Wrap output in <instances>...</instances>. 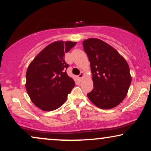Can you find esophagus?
Here are the masks:
<instances>
[{
    "label": "esophagus",
    "instance_id": "obj_1",
    "mask_svg": "<svg viewBox=\"0 0 151 151\" xmlns=\"http://www.w3.org/2000/svg\"><path fill=\"white\" fill-rule=\"evenodd\" d=\"M83 76H84V73H82V72H81V73H80L79 75H78V78H79L80 79H81V78L83 77Z\"/></svg>",
    "mask_w": 151,
    "mask_h": 151
}]
</instances>
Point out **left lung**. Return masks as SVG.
<instances>
[{"mask_svg":"<svg viewBox=\"0 0 151 151\" xmlns=\"http://www.w3.org/2000/svg\"><path fill=\"white\" fill-rule=\"evenodd\" d=\"M91 63L93 88L88 98L99 108L109 109L121 103L131 83L124 58L110 45L97 38L82 42Z\"/></svg>","mask_w":151,"mask_h":151,"instance_id":"left-lung-1","label":"left lung"}]
</instances>
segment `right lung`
I'll return each instance as SVG.
<instances>
[{
    "label": "right lung",
    "mask_w": 151,
    "mask_h": 151,
    "mask_svg": "<svg viewBox=\"0 0 151 151\" xmlns=\"http://www.w3.org/2000/svg\"><path fill=\"white\" fill-rule=\"evenodd\" d=\"M76 42L56 41L40 51L28 67L26 90L32 102L43 111L58 109L75 86V82L67 73L69 65L65 53Z\"/></svg>",
    "instance_id": "1"
}]
</instances>
